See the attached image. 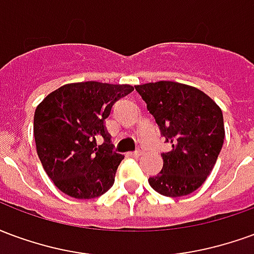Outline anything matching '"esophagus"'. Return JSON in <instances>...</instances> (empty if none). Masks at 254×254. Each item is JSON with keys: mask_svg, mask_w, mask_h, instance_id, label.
<instances>
[{"mask_svg": "<svg viewBox=\"0 0 254 254\" xmlns=\"http://www.w3.org/2000/svg\"><path fill=\"white\" fill-rule=\"evenodd\" d=\"M133 156H134V158H138V156H140V155H141V149H137V151H134V152H133Z\"/></svg>", "mask_w": 254, "mask_h": 254, "instance_id": "esophagus-1", "label": "esophagus"}]
</instances>
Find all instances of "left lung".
Masks as SVG:
<instances>
[{"label":"left lung","instance_id":"1","mask_svg":"<svg viewBox=\"0 0 254 254\" xmlns=\"http://www.w3.org/2000/svg\"><path fill=\"white\" fill-rule=\"evenodd\" d=\"M171 145L162 154L163 169L149 185L167 197L187 196L211 174L224 140L222 110L196 87L176 81L134 85Z\"/></svg>","mask_w":254,"mask_h":254}]
</instances>
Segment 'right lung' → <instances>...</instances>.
<instances>
[{
	"instance_id": "right-lung-1",
	"label": "right lung",
	"mask_w": 254,
	"mask_h": 254,
	"mask_svg": "<svg viewBox=\"0 0 254 254\" xmlns=\"http://www.w3.org/2000/svg\"><path fill=\"white\" fill-rule=\"evenodd\" d=\"M133 89L129 84H65L38 105L34 116L36 152L63 193L95 198L113 187L124 156L113 151L105 120L117 100Z\"/></svg>"
}]
</instances>
